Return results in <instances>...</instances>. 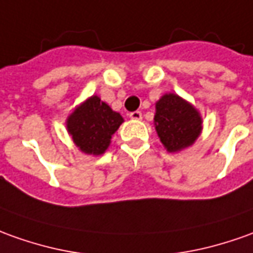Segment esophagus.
Wrapping results in <instances>:
<instances>
[{
  "label": "esophagus",
  "mask_w": 253,
  "mask_h": 253,
  "mask_svg": "<svg viewBox=\"0 0 253 253\" xmlns=\"http://www.w3.org/2000/svg\"><path fill=\"white\" fill-rule=\"evenodd\" d=\"M129 117L132 120H140L142 118V113L140 111H132V113H129Z\"/></svg>",
  "instance_id": "34e87169"
}]
</instances>
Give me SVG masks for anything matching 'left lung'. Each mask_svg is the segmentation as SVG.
<instances>
[{
    "label": "left lung",
    "instance_id": "left-lung-1",
    "mask_svg": "<svg viewBox=\"0 0 253 253\" xmlns=\"http://www.w3.org/2000/svg\"><path fill=\"white\" fill-rule=\"evenodd\" d=\"M154 124L165 149L179 151L196 142L203 121L191 104L177 95L168 93L157 102Z\"/></svg>",
    "mask_w": 253,
    "mask_h": 253
}]
</instances>
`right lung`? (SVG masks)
<instances>
[{
  "mask_svg": "<svg viewBox=\"0 0 253 253\" xmlns=\"http://www.w3.org/2000/svg\"><path fill=\"white\" fill-rule=\"evenodd\" d=\"M123 121L120 113L113 111L97 96H92L67 118V129L81 151L100 156Z\"/></svg>",
  "mask_w": 253,
  "mask_h": 253,
  "instance_id": "right-lung-1",
  "label": "right lung"
}]
</instances>
